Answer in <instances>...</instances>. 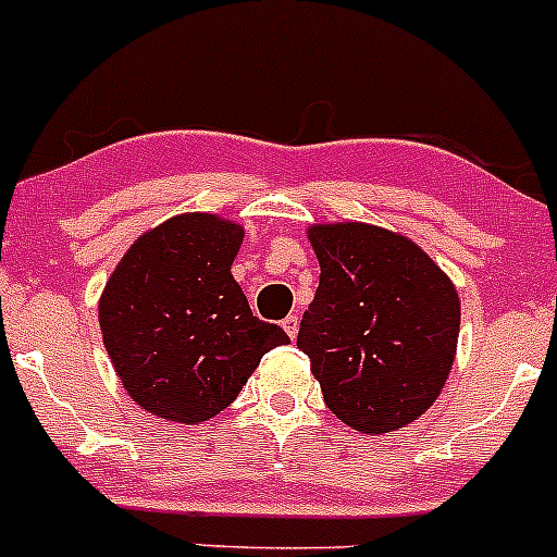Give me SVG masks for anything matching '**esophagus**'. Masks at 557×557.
I'll use <instances>...</instances> for the list:
<instances>
[{
  "label": "esophagus",
  "instance_id": "1",
  "mask_svg": "<svg viewBox=\"0 0 557 557\" xmlns=\"http://www.w3.org/2000/svg\"><path fill=\"white\" fill-rule=\"evenodd\" d=\"M281 326H284L286 335H289L292 341H295L297 332H300V319H297V313H289V317H286L284 321H281Z\"/></svg>",
  "mask_w": 557,
  "mask_h": 557
}]
</instances>
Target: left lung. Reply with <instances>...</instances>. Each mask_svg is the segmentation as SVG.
<instances>
[{"instance_id":"1","label":"left lung","mask_w":557,"mask_h":557,"mask_svg":"<svg viewBox=\"0 0 557 557\" xmlns=\"http://www.w3.org/2000/svg\"><path fill=\"white\" fill-rule=\"evenodd\" d=\"M319 289L297 332L324 403L364 434L397 432L443 392L461 302L410 238L364 222L311 225Z\"/></svg>"}]
</instances>
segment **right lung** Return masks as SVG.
Returning a JSON list of instances; mask_svg holds the SVG:
<instances>
[{
    "label": "right lung",
    "mask_w": 557,
    "mask_h": 557,
    "mask_svg": "<svg viewBox=\"0 0 557 557\" xmlns=\"http://www.w3.org/2000/svg\"><path fill=\"white\" fill-rule=\"evenodd\" d=\"M244 227L180 214L136 238L109 276L99 324L136 405L176 423L214 418L271 348L289 343L257 319L233 278Z\"/></svg>",
    "instance_id": "1"
}]
</instances>
